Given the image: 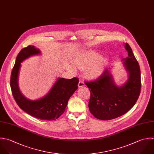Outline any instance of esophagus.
<instances>
[{
    "mask_svg": "<svg viewBox=\"0 0 154 154\" xmlns=\"http://www.w3.org/2000/svg\"><path fill=\"white\" fill-rule=\"evenodd\" d=\"M78 86H79V88L83 87V86H85V83H84V82H83L82 80H80V81H79V82Z\"/></svg>",
    "mask_w": 154,
    "mask_h": 154,
    "instance_id": "esophagus-1",
    "label": "esophagus"
}]
</instances>
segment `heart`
<instances>
[{
  "instance_id": "obj_1",
  "label": "heart",
  "mask_w": 154,
  "mask_h": 154,
  "mask_svg": "<svg viewBox=\"0 0 154 154\" xmlns=\"http://www.w3.org/2000/svg\"><path fill=\"white\" fill-rule=\"evenodd\" d=\"M108 64V59L94 51H87L79 54L73 60L74 66L84 70L85 75L88 79L99 77L105 71ZM68 69L73 71L72 66H68Z\"/></svg>"
}]
</instances>
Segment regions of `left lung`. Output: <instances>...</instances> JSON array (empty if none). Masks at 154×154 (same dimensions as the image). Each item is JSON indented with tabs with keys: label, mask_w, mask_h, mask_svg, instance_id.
<instances>
[{
	"label": "left lung",
	"mask_w": 154,
	"mask_h": 154,
	"mask_svg": "<svg viewBox=\"0 0 154 154\" xmlns=\"http://www.w3.org/2000/svg\"><path fill=\"white\" fill-rule=\"evenodd\" d=\"M125 47L128 57L124 59V63L129 73V78L122 86L118 87L115 84L107 69L97 79L85 82L91 92L89 111L98 119L107 121L121 116L134 106L140 95L139 64L130 45L126 43Z\"/></svg>",
	"instance_id": "obj_1"
}]
</instances>
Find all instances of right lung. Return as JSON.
<instances>
[{"instance_id":"add662e5","label":"right lung","mask_w":154,"mask_h":154,"mask_svg":"<svg viewBox=\"0 0 154 154\" xmlns=\"http://www.w3.org/2000/svg\"><path fill=\"white\" fill-rule=\"evenodd\" d=\"M40 53L33 45L21 49L18 54L12 68L10 86L13 97L18 106L26 113L37 119L53 121L59 118L65 111L68 101L78 88L79 79H58L50 92L44 98L31 101L25 98L18 86V72L21 62L29 57Z\"/></svg>"}]
</instances>
